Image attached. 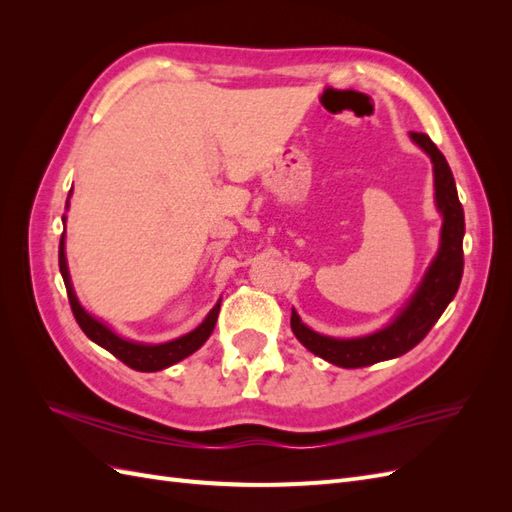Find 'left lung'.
Instances as JSON below:
<instances>
[{
	"label": "left lung",
	"instance_id": "8db88e82",
	"mask_svg": "<svg viewBox=\"0 0 512 512\" xmlns=\"http://www.w3.org/2000/svg\"><path fill=\"white\" fill-rule=\"evenodd\" d=\"M412 141L421 147L433 164V188H436V207L442 213L440 250L416 288L406 307L384 329L354 339H337L312 331L301 322L292 309L290 327L299 342L320 359L337 367L356 369L406 354L431 331L446 305L455 299L463 275V207L457 196V185L442 151L431 138L421 132H410Z\"/></svg>",
	"mask_w": 512,
	"mask_h": 512
}]
</instances>
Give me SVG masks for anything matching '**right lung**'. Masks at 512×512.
<instances>
[{
    "mask_svg": "<svg viewBox=\"0 0 512 512\" xmlns=\"http://www.w3.org/2000/svg\"><path fill=\"white\" fill-rule=\"evenodd\" d=\"M70 198V196H68ZM66 224V218H64ZM66 230L64 235H61L59 241V271L61 277H64V284L68 290V301L72 307V314L79 322V327L83 329V333L91 339V342H96L98 346H102L104 350L111 352L113 356L121 363H126L128 367L136 369V371H160L166 369L170 365L179 363L185 356H190L192 352H196L200 346H203L209 335L213 333L215 327V320H218L220 314V301L215 303V307L207 314V318L198 324L194 331H190L188 335H183L179 339H173V342H166V344H138V342H130V339H123L117 333H113L111 329L102 324L100 320H96L91 314L85 312V307L79 303L70 282V273H68V262H66Z\"/></svg>",
    "mask_w": 512,
    "mask_h": 512,
    "instance_id": "1",
    "label": "right lung"
}]
</instances>
